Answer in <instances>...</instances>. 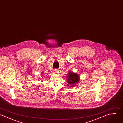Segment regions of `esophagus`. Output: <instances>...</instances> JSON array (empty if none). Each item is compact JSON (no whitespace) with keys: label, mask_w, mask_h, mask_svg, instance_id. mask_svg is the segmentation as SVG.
<instances>
[{"label":"esophagus","mask_w":123,"mask_h":123,"mask_svg":"<svg viewBox=\"0 0 123 123\" xmlns=\"http://www.w3.org/2000/svg\"><path fill=\"white\" fill-rule=\"evenodd\" d=\"M54 73H56V74H58L59 73V70H58L57 69H55L54 70Z\"/></svg>","instance_id":"obj_1"}]
</instances>
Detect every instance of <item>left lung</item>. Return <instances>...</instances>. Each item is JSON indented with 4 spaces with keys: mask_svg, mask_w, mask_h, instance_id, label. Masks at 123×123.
Returning a JSON list of instances; mask_svg holds the SVG:
<instances>
[{
    "mask_svg": "<svg viewBox=\"0 0 123 123\" xmlns=\"http://www.w3.org/2000/svg\"><path fill=\"white\" fill-rule=\"evenodd\" d=\"M68 86L72 87L76 86L80 81L79 75L76 73L70 71L66 76Z\"/></svg>",
    "mask_w": 123,
    "mask_h": 123,
    "instance_id": "8db88e82",
    "label": "left lung"
}]
</instances>
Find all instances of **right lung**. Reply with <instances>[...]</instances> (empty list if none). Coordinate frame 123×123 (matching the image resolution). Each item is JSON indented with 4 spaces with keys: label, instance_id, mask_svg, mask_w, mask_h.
Segmentation results:
<instances>
[{
    "label": "right lung",
    "instance_id": "1",
    "mask_svg": "<svg viewBox=\"0 0 123 123\" xmlns=\"http://www.w3.org/2000/svg\"><path fill=\"white\" fill-rule=\"evenodd\" d=\"M39 79H40V78H39Z\"/></svg>",
    "mask_w": 123,
    "mask_h": 123
}]
</instances>
